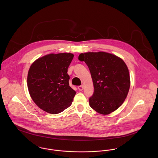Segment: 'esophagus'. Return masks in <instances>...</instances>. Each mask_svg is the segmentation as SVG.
<instances>
[{
  "label": "esophagus",
  "mask_w": 158,
  "mask_h": 158,
  "mask_svg": "<svg viewBox=\"0 0 158 158\" xmlns=\"http://www.w3.org/2000/svg\"><path fill=\"white\" fill-rule=\"evenodd\" d=\"M78 89L80 91L83 90V85H81V86H78Z\"/></svg>",
  "instance_id": "obj_1"
}]
</instances>
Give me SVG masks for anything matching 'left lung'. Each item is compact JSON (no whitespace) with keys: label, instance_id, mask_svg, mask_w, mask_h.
Listing matches in <instances>:
<instances>
[{"label":"left lung","instance_id":"8db88e82","mask_svg":"<svg viewBox=\"0 0 158 158\" xmlns=\"http://www.w3.org/2000/svg\"><path fill=\"white\" fill-rule=\"evenodd\" d=\"M90 70L94 87L89 105L96 112L108 115L124 102L130 87L129 70L120 57L105 52L80 54Z\"/></svg>","mask_w":158,"mask_h":158}]
</instances>
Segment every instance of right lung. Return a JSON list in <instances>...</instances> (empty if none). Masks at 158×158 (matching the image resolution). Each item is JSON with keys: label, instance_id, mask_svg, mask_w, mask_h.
Here are the masks:
<instances>
[{"label": "right lung", "instance_id": "1", "mask_svg": "<svg viewBox=\"0 0 158 158\" xmlns=\"http://www.w3.org/2000/svg\"><path fill=\"white\" fill-rule=\"evenodd\" d=\"M70 53H50L30 66L27 87L35 103L47 113L56 114L69 108L76 92L70 88L68 69L73 58Z\"/></svg>", "mask_w": 158, "mask_h": 158}]
</instances>
